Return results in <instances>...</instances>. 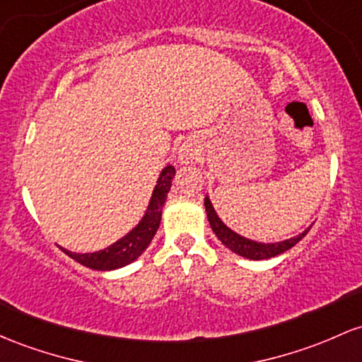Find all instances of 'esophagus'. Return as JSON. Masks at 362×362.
Masks as SVG:
<instances>
[{
	"label": "esophagus",
	"mask_w": 362,
	"mask_h": 362,
	"mask_svg": "<svg viewBox=\"0 0 362 362\" xmlns=\"http://www.w3.org/2000/svg\"><path fill=\"white\" fill-rule=\"evenodd\" d=\"M197 151L192 148V146H182L180 151H178V161L180 163H192L196 160Z\"/></svg>",
	"instance_id": "obj_1"
}]
</instances>
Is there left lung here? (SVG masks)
Instances as JSON below:
<instances>
[{"instance_id": "obj_1", "label": "left lung", "mask_w": 362, "mask_h": 362, "mask_svg": "<svg viewBox=\"0 0 362 362\" xmlns=\"http://www.w3.org/2000/svg\"><path fill=\"white\" fill-rule=\"evenodd\" d=\"M204 208H206V214H208V221L211 225V230L214 232V235L220 239L221 244L225 247H228L230 251L235 252L237 256L245 257V259H254V261H261V259H269V257H275L278 254H284L288 249H292L293 245L297 244L305 233L309 232L313 225H309L304 232H300L299 235L291 237V239H285L280 242H257L252 239H247V237L240 235V233L233 232L230 226H226L221 218L218 216L216 209L213 208V202L209 199V196L206 194L204 199Z\"/></svg>"}]
</instances>
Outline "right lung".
<instances>
[{
	"mask_svg": "<svg viewBox=\"0 0 362 362\" xmlns=\"http://www.w3.org/2000/svg\"><path fill=\"white\" fill-rule=\"evenodd\" d=\"M173 177L175 168L172 165L165 166L161 170L144 214L139 220V223L130 232H127L122 239L113 242L108 247L99 249V251L94 252H74L65 247L59 249L77 263L84 264L90 269H98V272H113V269H120L123 266L137 261L148 249L151 240L154 239V233L160 228L163 206H165L166 197H168L170 189H172Z\"/></svg>",
	"mask_w": 362,
	"mask_h": 362,
	"instance_id": "right-lung-1",
	"label": "right lung"
}]
</instances>
